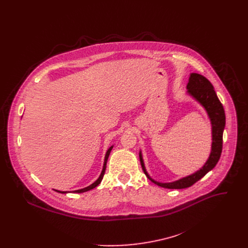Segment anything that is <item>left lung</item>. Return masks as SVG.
Instances as JSON below:
<instances>
[{"instance_id": "8db88e82", "label": "left lung", "mask_w": 248, "mask_h": 248, "mask_svg": "<svg viewBox=\"0 0 248 248\" xmlns=\"http://www.w3.org/2000/svg\"><path fill=\"white\" fill-rule=\"evenodd\" d=\"M186 93L191 96L196 102H198L204 110L206 111L208 118L211 122L212 126V145H211V152L210 155L203 165L201 169L196 170L195 172L185 176L178 181H174L171 183H160L152 179L149 173L146 170L142 153L139 152V159L141 163V167L147 178L154 183L155 185L170 188V189H182L186 188L194 185L200 179L209 172L211 170H213L214 167L217 165L223 147V132L226 125V116L225 111L223 108V105L220 102L213 85L203 76L198 74H190L188 83L186 85Z\"/></svg>"}]
</instances>
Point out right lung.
<instances>
[{
    "label": "right lung",
    "instance_id": "1",
    "mask_svg": "<svg viewBox=\"0 0 248 248\" xmlns=\"http://www.w3.org/2000/svg\"><path fill=\"white\" fill-rule=\"evenodd\" d=\"M113 147H114V145H112V146L107 150V152H106L105 159H104L103 169H102L101 174L99 175V178H98V179H97V180H96L92 185L88 186L87 187H84V188H81V189H78V190H74V192H75V193H82V192H86V191H88V190H91V189L95 188L97 186H99V185H100V183H101V182H102V180H103V176H104V173H105V170H106V165H107V161H108L109 155H110V153H111V151H112ZM54 190H56L57 192H60V193H67V191H61V190H57V189H54Z\"/></svg>",
    "mask_w": 248,
    "mask_h": 248
}]
</instances>
